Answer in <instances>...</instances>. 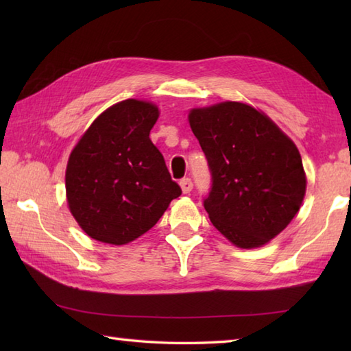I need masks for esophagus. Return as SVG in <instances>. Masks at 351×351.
I'll return each mask as SVG.
<instances>
[{"instance_id": "34e87169", "label": "esophagus", "mask_w": 351, "mask_h": 351, "mask_svg": "<svg viewBox=\"0 0 351 351\" xmlns=\"http://www.w3.org/2000/svg\"><path fill=\"white\" fill-rule=\"evenodd\" d=\"M180 185H181L184 195H187V193H190L193 190V182H191L190 178H182Z\"/></svg>"}]
</instances>
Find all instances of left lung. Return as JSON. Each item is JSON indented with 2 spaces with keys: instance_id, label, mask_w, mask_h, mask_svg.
I'll list each match as a JSON object with an SVG mask.
<instances>
[{
  "instance_id": "8db88e82",
  "label": "left lung",
  "mask_w": 351,
  "mask_h": 351,
  "mask_svg": "<svg viewBox=\"0 0 351 351\" xmlns=\"http://www.w3.org/2000/svg\"><path fill=\"white\" fill-rule=\"evenodd\" d=\"M189 121L211 171L204 199L211 223L241 249L267 244L303 202L306 176L299 149L247 104L193 108Z\"/></svg>"
}]
</instances>
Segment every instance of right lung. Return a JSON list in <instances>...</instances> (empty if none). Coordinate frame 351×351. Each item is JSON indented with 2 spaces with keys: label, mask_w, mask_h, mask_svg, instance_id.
<instances>
[{
  "label": "right lung",
  "mask_w": 351,
  "mask_h": 351,
  "mask_svg": "<svg viewBox=\"0 0 351 351\" xmlns=\"http://www.w3.org/2000/svg\"><path fill=\"white\" fill-rule=\"evenodd\" d=\"M160 111L126 99L95 119L69 156L66 196L84 232L107 244H126L160 220L181 187L149 138Z\"/></svg>",
  "instance_id": "add662e5"
}]
</instances>
